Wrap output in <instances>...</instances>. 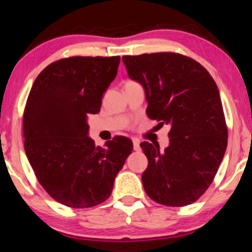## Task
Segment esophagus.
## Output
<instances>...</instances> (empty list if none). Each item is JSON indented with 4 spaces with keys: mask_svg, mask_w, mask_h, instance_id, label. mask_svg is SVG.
Here are the masks:
<instances>
[{
    "mask_svg": "<svg viewBox=\"0 0 252 252\" xmlns=\"http://www.w3.org/2000/svg\"><path fill=\"white\" fill-rule=\"evenodd\" d=\"M133 148L135 151H140L141 148H140V141L137 139H133Z\"/></svg>",
    "mask_w": 252,
    "mask_h": 252,
    "instance_id": "obj_1",
    "label": "esophagus"
}]
</instances>
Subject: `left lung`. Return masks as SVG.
<instances>
[{
	"instance_id": "left-lung-1",
	"label": "left lung",
	"mask_w": 252,
	"mask_h": 252,
	"mask_svg": "<svg viewBox=\"0 0 252 252\" xmlns=\"http://www.w3.org/2000/svg\"><path fill=\"white\" fill-rule=\"evenodd\" d=\"M123 62L128 77L143 86L148 117L171 125L164 151L140 144L148 158L144 190L159 204H191L212 184L227 148L218 87L205 67L180 54L123 56Z\"/></svg>"
}]
</instances>
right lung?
<instances>
[{"instance_id":"obj_1","label":"right lung","mask_w":252,"mask_h":252,"mask_svg":"<svg viewBox=\"0 0 252 252\" xmlns=\"http://www.w3.org/2000/svg\"><path fill=\"white\" fill-rule=\"evenodd\" d=\"M120 57L63 58L37 75L23 118L24 147L37 181L61 204L74 209L101 204L133 150L125 136L96 147L87 115H96L116 78Z\"/></svg>"}]
</instances>
